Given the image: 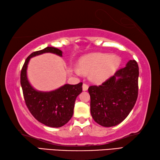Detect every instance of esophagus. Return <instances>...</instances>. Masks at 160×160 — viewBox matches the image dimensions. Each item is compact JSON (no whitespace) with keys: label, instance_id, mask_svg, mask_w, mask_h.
I'll list each match as a JSON object with an SVG mask.
<instances>
[{"label":"esophagus","instance_id":"obj_1","mask_svg":"<svg viewBox=\"0 0 160 160\" xmlns=\"http://www.w3.org/2000/svg\"><path fill=\"white\" fill-rule=\"evenodd\" d=\"M82 88H83V91H87L88 88V86L86 84V83H83Z\"/></svg>","mask_w":160,"mask_h":160}]
</instances>
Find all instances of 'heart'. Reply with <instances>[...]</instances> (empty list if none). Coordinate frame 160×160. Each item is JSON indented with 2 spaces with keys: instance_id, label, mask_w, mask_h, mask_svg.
<instances>
[{
  "instance_id": "1",
  "label": "heart",
  "mask_w": 160,
  "mask_h": 160,
  "mask_svg": "<svg viewBox=\"0 0 160 160\" xmlns=\"http://www.w3.org/2000/svg\"><path fill=\"white\" fill-rule=\"evenodd\" d=\"M120 64V59L116 55L102 53H93L81 58L78 62L79 70H76L77 74L80 72L85 74L90 73L93 82L101 83L112 75Z\"/></svg>"
}]
</instances>
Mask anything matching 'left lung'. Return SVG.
Listing matches in <instances>:
<instances>
[{"label":"left lung","instance_id":"8db88e82","mask_svg":"<svg viewBox=\"0 0 160 160\" xmlns=\"http://www.w3.org/2000/svg\"><path fill=\"white\" fill-rule=\"evenodd\" d=\"M139 69L136 60L100 86H91V113L94 121L105 127L119 124L127 118L136 104L138 92Z\"/></svg>","mask_w":160,"mask_h":160}]
</instances>
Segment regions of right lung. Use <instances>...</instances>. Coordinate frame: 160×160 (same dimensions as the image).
<instances>
[{
  "label": "right lung",
  "instance_id": "right-lung-1",
  "mask_svg": "<svg viewBox=\"0 0 160 160\" xmlns=\"http://www.w3.org/2000/svg\"><path fill=\"white\" fill-rule=\"evenodd\" d=\"M51 52L62 57V52L54 47H46L32 52L24 62L21 70L20 83L24 101L31 114L39 122L50 127L58 128L66 124L74 113L77 97L82 92V82L78 84H64L55 91H36L31 86L27 75L29 60L36 55Z\"/></svg>",
  "mask_w": 160,
  "mask_h": 160
}]
</instances>
